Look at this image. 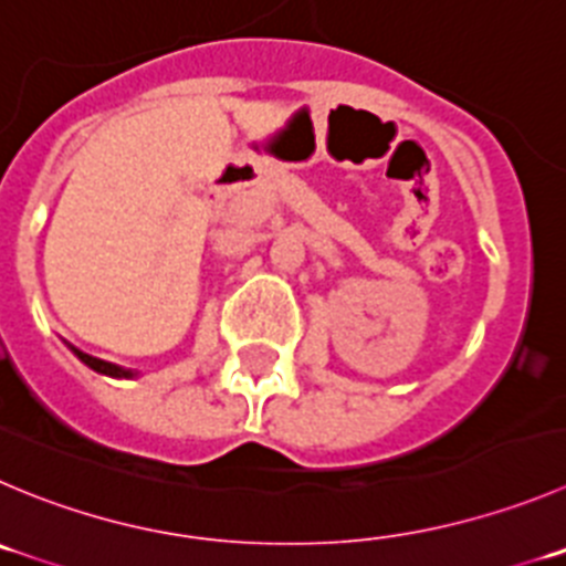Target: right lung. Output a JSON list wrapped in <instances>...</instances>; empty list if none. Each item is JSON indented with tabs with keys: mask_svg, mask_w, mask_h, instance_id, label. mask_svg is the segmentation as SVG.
<instances>
[{
	"mask_svg": "<svg viewBox=\"0 0 566 566\" xmlns=\"http://www.w3.org/2000/svg\"><path fill=\"white\" fill-rule=\"evenodd\" d=\"M72 349H74V355L83 360L85 367H91L94 373L111 375V378H133V375H136L133 369H122V367H116V364H111V360H102V358H94V355H88V353H80L77 347H72Z\"/></svg>",
	"mask_w": 566,
	"mask_h": 566,
	"instance_id": "add662e5",
	"label": "right lung"
}]
</instances>
